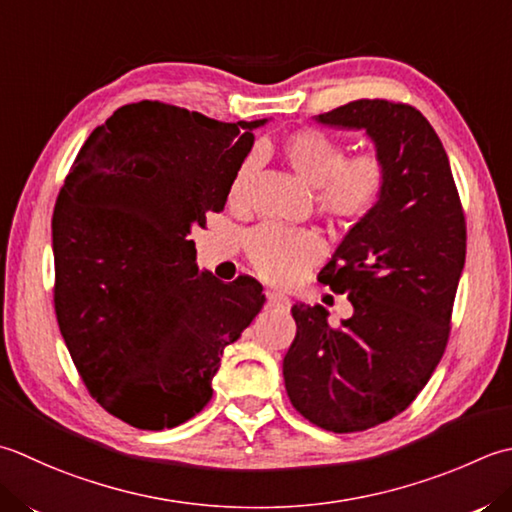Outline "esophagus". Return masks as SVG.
<instances>
[{
	"instance_id": "obj_1",
	"label": "esophagus",
	"mask_w": 512,
	"mask_h": 512,
	"mask_svg": "<svg viewBox=\"0 0 512 512\" xmlns=\"http://www.w3.org/2000/svg\"><path fill=\"white\" fill-rule=\"evenodd\" d=\"M266 299H268V306H273V308H288L290 306V299L282 293H275V290H268Z\"/></svg>"
}]
</instances>
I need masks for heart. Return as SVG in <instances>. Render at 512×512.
Segmentation results:
<instances>
[{
    "instance_id": "obj_1",
    "label": "heart",
    "mask_w": 512,
    "mask_h": 512,
    "mask_svg": "<svg viewBox=\"0 0 512 512\" xmlns=\"http://www.w3.org/2000/svg\"><path fill=\"white\" fill-rule=\"evenodd\" d=\"M282 155L297 179L315 188V204L330 222L355 224L373 213L386 188V166L375 153L346 157L337 139L319 130H299L286 137ZM250 159L242 164L230 186L239 195ZM322 255V242L306 228L266 224L248 237V257L257 275L273 284H290Z\"/></svg>"
}]
</instances>
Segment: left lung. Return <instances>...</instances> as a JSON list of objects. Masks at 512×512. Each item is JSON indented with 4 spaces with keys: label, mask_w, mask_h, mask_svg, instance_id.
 Returning <instances> with one entry per match:
<instances>
[{
    "label": "left lung",
    "mask_w": 512,
    "mask_h": 512,
    "mask_svg": "<svg viewBox=\"0 0 512 512\" xmlns=\"http://www.w3.org/2000/svg\"><path fill=\"white\" fill-rule=\"evenodd\" d=\"M315 122L364 130L386 166L382 199L319 273L348 295L353 315L330 326L324 306L295 304L297 335L284 357L299 413L324 430L355 433L406 410L442 359L466 222L446 150L417 108L357 99Z\"/></svg>",
    "instance_id": "8db88e82"
}]
</instances>
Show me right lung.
Returning <instances> with one entry per match:
<instances>
[{"label": "right lung", "instance_id": "obj_1", "mask_svg": "<svg viewBox=\"0 0 512 512\" xmlns=\"http://www.w3.org/2000/svg\"><path fill=\"white\" fill-rule=\"evenodd\" d=\"M268 119L226 124L162 102L117 108L75 157L53 213L55 313L88 393L164 430L213 397L224 348L266 297L195 264L190 230L219 213Z\"/></svg>", "mask_w": 512, "mask_h": 512}]
</instances>
